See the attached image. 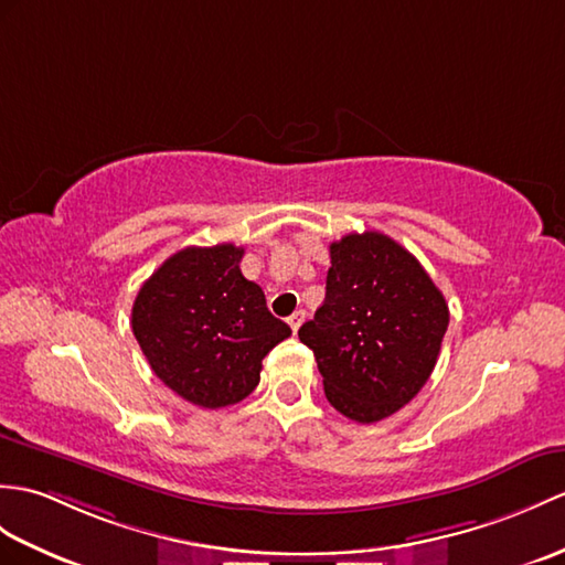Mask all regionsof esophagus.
Returning a JSON list of instances; mask_svg holds the SVG:
<instances>
[{"mask_svg": "<svg viewBox=\"0 0 565 565\" xmlns=\"http://www.w3.org/2000/svg\"><path fill=\"white\" fill-rule=\"evenodd\" d=\"M303 320H306V312L303 310H296L291 318H288V324H291V330H294V334L298 332V327L303 324Z\"/></svg>", "mask_w": 565, "mask_h": 565, "instance_id": "34e87169", "label": "esophagus"}]
</instances>
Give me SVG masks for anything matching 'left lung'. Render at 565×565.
Masks as SVG:
<instances>
[{
    "instance_id": "obj_1",
    "label": "left lung",
    "mask_w": 565,
    "mask_h": 565,
    "mask_svg": "<svg viewBox=\"0 0 565 565\" xmlns=\"http://www.w3.org/2000/svg\"><path fill=\"white\" fill-rule=\"evenodd\" d=\"M330 259L324 303L298 337L334 409L383 422L426 385L450 310L422 262L385 233H349L330 245Z\"/></svg>"
}]
</instances>
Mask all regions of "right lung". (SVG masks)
<instances>
[{"label": "right lung", "instance_id": "right-lung-1", "mask_svg": "<svg viewBox=\"0 0 565 565\" xmlns=\"http://www.w3.org/2000/svg\"><path fill=\"white\" fill-rule=\"evenodd\" d=\"M243 247H185L143 281L132 332L161 383L204 409L245 399L262 359L291 337L241 271Z\"/></svg>", "mask_w": 565, "mask_h": 565}]
</instances>
